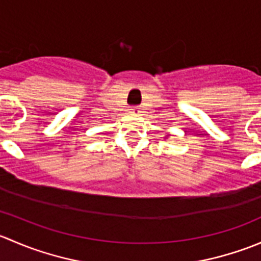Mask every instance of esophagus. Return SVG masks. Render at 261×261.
<instances>
[{
    "mask_svg": "<svg viewBox=\"0 0 261 261\" xmlns=\"http://www.w3.org/2000/svg\"><path fill=\"white\" fill-rule=\"evenodd\" d=\"M130 114L131 115H138L139 114V109H138V107H131V109H130Z\"/></svg>",
    "mask_w": 261,
    "mask_h": 261,
    "instance_id": "1",
    "label": "esophagus"
}]
</instances>
